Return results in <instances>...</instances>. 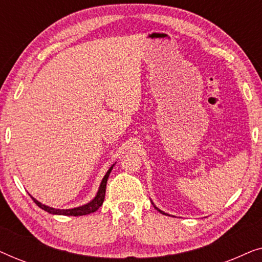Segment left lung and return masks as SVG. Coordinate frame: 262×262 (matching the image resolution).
Returning <instances> with one entry per match:
<instances>
[{"mask_svg":"<svg viewBox=\"0 0 262 262\" xmlns=\"http://www.w3.org/2000/svg\"><path fill=\"white\" fill-rule=\"evenodd\" d=\"M151 203H152V202H151ZM152 205H154V203H152ZM154 207H155V209H156L157 211H159V212H160V213H162V214H166V216H169V214H168V213H166V212H163V211H162V210H160V209H159V207H156L155 205H154Z\"/></svg>","mask_w":262,"mask_h":262,"instance_id":"8db88e82","label":"left lung"}]
</instances>
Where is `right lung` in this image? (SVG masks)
<instances>
[{"mask_svg":"<svg viewBox=\"0 0 262 262\" xmlns=\"http://www.w3.org/2000/svg\"><path fill=\"white\" fill-rule=\"evenodd\" d=\"M113 167H114V164L113 166H111L110 169L107 170V173L105 174V177H103V179H102L101 184H100V187L98 189L96 195L91 200V202L84 204V205H82V206L74 207V209H55V207H51V206L45 205V204H41L40 202H38L37 199L33 198L31 194L30 195H31V198L33 199V202L37 204L40 209H42L44 211H46V212H49L51 214H59V216H84V214L93 213L102 205L103 199H105V194H106V184H107V180H108L111 171H112V169H113Z\"/></svg>","mask_w":262,"mask_h":262,"instance_id":"obj_1","label":"right lung"}]
</instances>
